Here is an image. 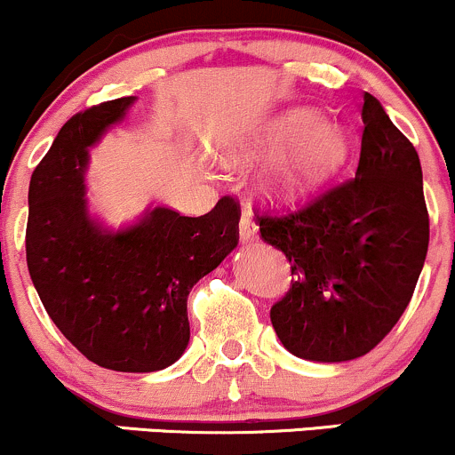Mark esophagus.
Listing matches in <instances>:
<instances>
[{
  "mask_svg": "<svg viewBox=\"0 0 455 455\" xmlns=\"http://www.w3.org/2000/svg\"><path fill=\"white\" fill-rule=\"evenodd\" d=\"M259 237V227H257L255 218L251 212H243L240 220V240L243 243H251Z\"/></svg>",
  "mask_w": 455,
  "mask_h": 455,
  "instance_id": "esophagus-1",
  "label": "esophagus"
}]
</instances>
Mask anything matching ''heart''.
<instances>
[{"instance_id":"heart-1","label":"heart","mask_w":455,"mask_h":455,"mask_svg":"<svg viewBox=\"0 0 455 455\" xmlns=\"http://www.w3.org/2000/svg\"><path fill=\"white\" fill-rule=\"evenodd\" d=\"M272 137L279 141L291 140L270 165V180L279 188L305 183L333 164L342 150V135L336 124L315 119L312 108H294L276 119Z\"/></svg>"}]
</instances>
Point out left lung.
Masks as SVG:
<instances>
[{"label": "left lung", "mask_w": 455, "mask_h": 455, "mask_svg": "<svg viewBox=\"0 0 455 455\" xmlns=\"http://www.w3.org/2000/svg\"><path fill=\"white\" fill-rule=\"evenodd\" d=\"M360 156L348 179L294 212H259L264 242L291 266L270 309L281 344L312 362L366 355L408 307L429 243L423 172L414 146L364 93Z\"/></svg>", "instance_id": "left-lung-1"}]
</instances>
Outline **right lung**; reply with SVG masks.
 I'll use <instances>...</instances> for the list:
<instances>
[{"label":"right lung","instance_id":"1","mask_svg":"<svg viewBox=\"0 0 455 455\" xmlns=\"http://www.w3.org/2000/svg\"><path fill=\"white\" fill-rule=\"evenodd\" d=\"M135 98L76 113L32 172L26 259L43 307L93 364L152 372L174 364L189 342L188 296L240 242V203L224 196L188 218L155 207L108 231L87 212L89 148Z\"/></svg>","mask_w":455,"mask_h":455}]
</instances>
